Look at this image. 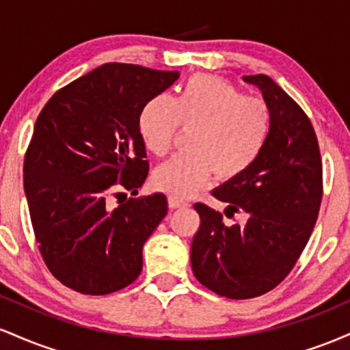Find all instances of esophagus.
I'll use <instances>...</instances> for the list:
<instances>
[{
    "label": "esophagus",
    "instance_id": "obj_1",
    "mask_svg": "<svg viewBox=\"0 0 350 350\" xmlns=\"http://www.w3.org/2000/svg\"><path fill=\"white\" fill-rule=\"evenodd\" d=\"M167 204H170L171 208H180V207H186L187 202L186 200L179 199V198H174V196H170V199H167Z\"/></svg>",
    "mask_w": 350,
    "mask_h": 350
}]
</instances>
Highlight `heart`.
Instances as JSON below:
<instances>
[{
  "mask_svg": "<svg viewBox=\"0 0 350 350\" xmlns=\"http://www.w3.org/2000/svg\"><path fill=\"white\" fill-rule=\"evenodd\" d=\"M271 108L258 97L217 75L198 74L172 100L156 95L143 107L138 130L143 144L156 156L171 150L180 124L191 128L184 152L159 164L152 183L174 198H186L220 180L239 178L262 154L271 131Z\"/></svg>",
  "mask_w": 350,
  "mask_h": 350,
  "instance_id": "obj_1",
  "label": "heart"
}]
</instances>
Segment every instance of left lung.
I'll list each match as a JSON object with an SVG mask.
<instances>
[{"mask_svg": "<svg viewBox=\"0 0 350 350\" xmlns=\"http://www.w3.org/2000/svg\"><path fill=\"white\" fill-rule=\"evenodd\" d=\"M243 80L262 90L271 108V131L255 164L212 196L228 204L227 217L245 214L247 222L224 224L220 212L194 204L200 227L191 247L199 283L230 299L256 298L286 278L312 234L323 199V163L308 115L268 75Z\"/></svg>", "mask_w": 350, "mask_h": 350, "instance_id": "left-lung-1", "label": "left lung"}]
</instances>
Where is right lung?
I'll return each mask as SVG.
<instances>
[{
  "label": "right lung",
  "mask_w": 350,
  "mask_h": 350,
  "mask_svg": "<svg viewBox=\"0 0 350 350\" xmlns=\"http://www.w3.org/2000/svg\"><path fill=\"white\" fill-rule=\"evenodd\" d=\"M179 79L108 62L62 87L34 124L24 156V192L44 263L82 295L126 288L143 268V245L167 214L161 192L138 194L150 164L138 130L143 107Z\"/></svg>",
  "instance_id": "right-lung-1"
}]
</instances>
